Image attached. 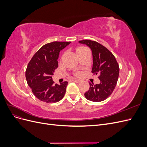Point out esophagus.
Returning a JSON list of instances; mask_svg holds the SVG:
<instances>
[{
  "mask_svg": "<svg viewBox=\"0 0 147 147\" xmlns=\"http://www.w3.org/2000/svg\"><path fill=\"white\" fill-rule=\"evenodd\" d=\"M72 81L75 83H80L81 82V80H77V79H73Z\"/></svg>",
  "mask_w": 147,
  "mask_h": 147,
  "instance_id": "obj_1",
  "label": "esophagus"
}]
</instances>
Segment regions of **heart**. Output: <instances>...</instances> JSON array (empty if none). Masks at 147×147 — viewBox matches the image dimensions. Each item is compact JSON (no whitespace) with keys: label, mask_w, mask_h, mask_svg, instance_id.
I'll use <instances>...</instances> for the list:
<instances>
[{"label":"heart","mask_w":147,"mask_h":147,"mask_svg":"<svg viewBox=\"0 0 147 147\" xmlns=\"http://www.w3.org/2000/svg\"><path fill=\"white\" fill-rule=\"evenodd\" d=\"M88 48H87L86 47H78V48H77L76 51H77V53H78V55L79 53H82V51H84V50H88ZM75 75H76V76H80V75H81V72H75Z\"/></svg>","instance_id":"obj_1"}]
</instances>
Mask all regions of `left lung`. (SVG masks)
<instances>
[{"instance_id":"8db88e82","label":"left lung","mask_w":147,"mask_h":147,"mask_svg":"<svg viewBox=\"0 0 147 147\" xmlns=\"http://www.w3.org/2000/svg\"><path fill=\"white\" fill-rule=\"evenodd\" d=\"M79 43L85 44L91 49L93 64L91 72L99 74V84L90 83V89L84 93L86 98L92 102H101L112 94L117 85L119 68L114 55L99 43L83 40Z\"/></svg>"}]
</instances>
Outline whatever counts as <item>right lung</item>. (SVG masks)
<instances>
[{
	"instance_id": "1",
	"label": "right lung",
	"mask_w": 147,
	"mask_h": 147,
	"mask_svg": "<svg viewBox=\"0 0 147 147\" xmlns=\"http://www.w3.org/2000/svg\"><path fill=\"white\" fill-rule=\"evenodd\" d=\"M70 42H53L42 46L35 53L26 70V78L34 96L47 103L63 98L68 82L55 84L52 75L57 68L59 52Z\"/></svg>"
}]
</instances>
